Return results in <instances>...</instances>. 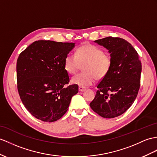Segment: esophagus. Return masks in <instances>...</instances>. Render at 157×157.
I'll list each match as a JSON object with an SVG mask.
<instances>
[{
  "instance_id": "esophagus-1",
  "label": "esophagus",
  "mask_w": 157,
  "mask_h": 157,
  "mask_svg": "<svg viewBox=\"0 0 157 157\" xmlns=\"http://www.w3.org/2000/svg\"><path fill=\"white\" fill-rule=\"evenodd\" d=\"M86 90L85 88L82 87V86H78V91L79 92H82V91H85Z\"/></svg>"
}]
</instances>
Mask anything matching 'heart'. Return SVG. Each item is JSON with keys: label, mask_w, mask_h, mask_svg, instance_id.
Wrapping results in <instances>:
<instances>
[{"label": "heart", "mask_w": 157, "mask_h": 157, "mask_svg": "<svg viewBox=\"0 0 157 157\" xmlns=\"http://www.w3.org/2000/svg\"><path fill=\"white\" fill-rule=\"evenodd\" d=\"M84 64L85 72L73 76L71 82L86 87L93 85L96 78L101 80L105 77L111 68L112 59L102 48L86 44L77 49L76 55L68 54L64 61V69L71 75L76 73Z\"/></svg>", "instance_id": "obj_1"}]
</instances>
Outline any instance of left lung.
<instances>
[{
    "label": "left lung",
    "instance_id": "left-lung-1",
    "mask_svg": "<svg viewBox=\"0 0 157 157\" xmlns=\"http://www.w3.org/2000/svg\"><path fill=\"white\" fill-rule=\"evenodd\" d=\"M94 43L109 50L112 65L98 84V90L90 106L101 117L112 118L127 111L136 99L142 65L136 50L123 39L109 36Z\"/></svg>",
    "mask_w": 157,
    "mask_h": 157
}]
</instances>
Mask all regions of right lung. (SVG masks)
Wrapping results in <instances>:
<instances>
[{
	"label": "right lung",
	"instance_id": "add662e5",
	"mask_svg": "<svg viewBox=\"0 0 157 157\" xmlns=\"http://www.w3.org/2000/svg\"><path fill=\"white\" fill-rule=\"evenodd\" d=\"M75 44L36 40L17 59L19 96L29 112L42 121L60 119L68 110L72 96L78 93V85H67L70 80L64 67V59Z\"/></svg>",
	"mask_w": 157,
	"mask_h": 157
}]
</instances>
